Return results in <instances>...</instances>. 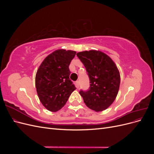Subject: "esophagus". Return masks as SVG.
<instances>
[{"mask_svg":"<svg viewBox=\"0 0 154 154\" xmlns=\"http://www.w3.org/2000/svg\"><path fill=\"white\" fill-rule=\"evenodd\" d=\"M75 83H76V88H79V85H80V84H79V81H76V82H75Z\"/></svg>","mask_w":154,"mask_h":154,"instance_id":"esophagus-1","label":"esophagus"}]
</instances>
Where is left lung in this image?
I'll list each match as a JSON object with an SVG mask.
<instances>
[{
  "mask_svg": "<svg viewBox=\"0 0 154 154\" xmlns=\"http://www.w3.org/2000/svg\"><path fill=\"white\" fill-rule=\"evenodd\" d=\"M76 55L84 65L90 81L89 88L80 91L84 103L96 112L106 109L119 91L120 74L117 67L109 56L99 51H82Z\"/></svg>",
  "mask_w": 154,
  "mask_h": 154,
  "instance_id": "obj_1",
  "label": "left lung"
}]
</instances>
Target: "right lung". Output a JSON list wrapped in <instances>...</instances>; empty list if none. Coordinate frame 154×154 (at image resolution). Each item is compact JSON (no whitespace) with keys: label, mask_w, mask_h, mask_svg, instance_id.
I'll return each mask as SVG.
<instances>
[{"label":"right lung","mask_w":154,"mask_h":154,"mask_svg":"<svg viewBox=\"0 0 154 154\" xmlns=\"http://www.w3.org/2000/svg\"><path fill=\"white\" fill-rule=\"evenodd\" d=\"M76 53L71 50L55 51L44 59L36 72L37 94L41 103L49 111L61 109L76 88L69 78V68Z\"/></svg>","instance_id":"obj_1"}]
</instances>
